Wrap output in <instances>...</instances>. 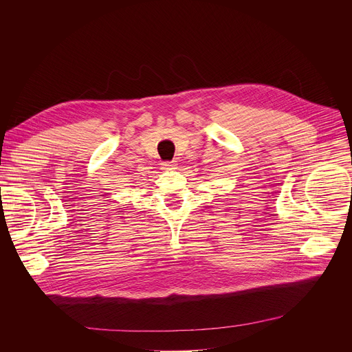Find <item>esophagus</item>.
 Wrapping results in <instances>:
<instances>
[{"label":"esophagus","instance_id":"esophagus-1","mask_svg":"<svg viewBox=\"0 0 352 352\" xmlns=\"http://www.w3.org/2000/svg\"><path fill=\"white\" fill-rule=\"evenodd\" d=\"M162 166H163V170H167V171H171V170L177 168V163L175 162H163Z\"/></svg>","mask_w":352,"mask_h":352}]
</instances>
